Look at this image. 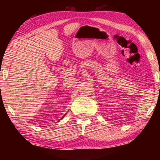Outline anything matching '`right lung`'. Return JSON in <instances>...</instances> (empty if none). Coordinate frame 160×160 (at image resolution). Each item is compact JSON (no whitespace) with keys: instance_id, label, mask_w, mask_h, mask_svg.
<instances>
[{"instance_id":"add662e5","label":"right lung","mask_w":160,"mask_h":160,"mask_svg":"<svg viewBox=\"0 0 160 160\" xmlns=\"http://www.w3.org/2000/svg\"><path fill=\"white\" fill-rule=\"evenodd\" d=\"M65 114H66V113H65ZM65 115H64V116H63V117H62V118H63V117H65ZM62 120V119H60V120Z\"/></svg>"}]
</instances>
